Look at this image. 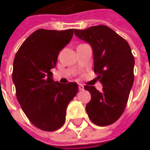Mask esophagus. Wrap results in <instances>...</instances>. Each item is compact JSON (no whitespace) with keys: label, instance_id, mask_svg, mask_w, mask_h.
Segmentation results:
<instances>
[{"label":"esophagus","instance_id":"esophagus-1","mask_svg":"<svg viewBox=\"0 0 150 150\" xmlns=\"http://www.w3.org/2000/svg\"><path fill=\"white\" fill-rule=\"evenodd\" d=\"M78 89L80 90V91H83L84 90V87L83 84H78Z\"/></svg>","mask_w":150,"mask_h":150}]
</instances>
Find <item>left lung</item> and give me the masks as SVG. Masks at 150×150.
Masks as SVG:
<instances>
[{
	"instance_id": "obj_1",
	"label": "left lung",
	"mask_w": 150,
	"mask_h": 150,
	"mask_svg": "<svg viewBox=\"0 0 150 150\" xmlns=\"http://www.w3.org/2000/svg\"><path fill=\"white\" fill-rule=\"evenodd\" d=\"M80 39L93 48L94 72L103 84L102 91L85 85L91 94L86 105L90 120L98 126L116 122L126 108L134 83V57L128 42L105 25L74 30Z\"/></svg>"
}]
</instances>
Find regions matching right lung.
I'll use <instances>...</instances> for the list:
<instances>
[{"label":"right lung","mask_w":150,"mask_h":150,"mask_svg":"<svg viewBox=\"0 0 150 150\" xmlns=\"http://www.w3.org/2000/svg\"><path fill=\"white\" fill-rule=\"evenodd\" d=\"M72 36L73 29H38L15 56L12 80L16 98L30 122L43 131H55L64 124L67 107L78 92V83L54 82L51 72Z\"/></svg>","instance_id":"1"}]
</instances>
